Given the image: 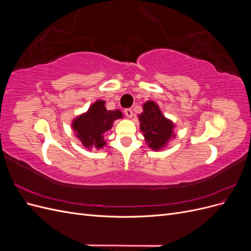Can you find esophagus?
Instances as JSON below:
<instances>
[{"label":"esophagus","mask_w":251,"mask_h":251,"mask_svg":"<svg viewBox=\"0 0 251 251\" xmlns=\"http://www.w3.org/2000/svg\"><path fill=\"white\" fill-rule=\"evenodd\" d=\"M125 114L127 117H133V110L132 109H126Z\"/></svg>","instance_id":"1"}]
</instances>
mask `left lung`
I'll list each match as a JSON object with an SVG mask.
<instances>
[{"mask_svg":"<svg viewBox=\"0 0 251 251\" xmlns=\"http://www.w3.org/2000/svg\"><path fill=\"white\" fill-rule=\"evenodd\" d=\"M140 128L150 148L159 150L163 148L173 135L174 125L166 119L154 101L143 104V113L139 115Z\"/></svg>","mask_w":251,"mask_h":251,"instance_id":"8db88e82","label":"left lung"}]
</instances>
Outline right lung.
Instances as JSON below:
<instances>
[{"instance_id": "obj_1", "label": "right lung", "mask_w": 251, "mask_h": 251, "mask_svg": "<svg viewBox=\"0 0 251 251\" xmlns=\"http://www.w3.org/2000/svg\"><path fill=\"white\" fill-rule=\"evenodd\" d=\"M104 101L97 100L91 105L87 113L73 121L72 127L78 139L86 148L101 149L105 146L104 136L112 128L114 120L123 117L119 110L109 111Z\"/></svg>"}]
</instances>
